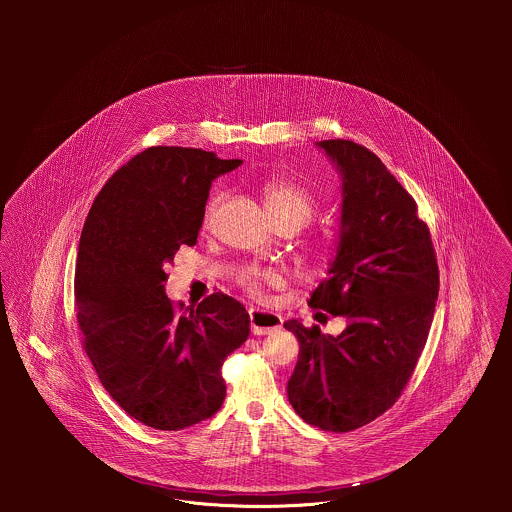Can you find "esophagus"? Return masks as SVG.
Returning <instances> with one entry per match:
<instances>
[{"mask_svg": "<svg viewBox=\"0 0 512 512\" xmlns=\"http://www.w3.org/2000/svg\"><path fill=\"white\" fill-rule=\"evenodd\" d=\"M250 327L254 335H270L278 329H282V317L270 311H250Z\"/></svg>", "mask_w": 512, "mask_h": 512, "instance_id": "34e87169", "label": "esophagus"}]
</instances>
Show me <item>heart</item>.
Masks as SVG:
<instances>
[{
    "instance_id": "obj_1",
    "label": "heart",
    "mask_w": 512,
    "mask_h": 512,
    "mask_svg": "<svg viewBox=\"0 0 512 512\" xmlns=\"http://www.w3.org/2000/svg\"><path fill=\"white\" fill-rule=\"evenodd\" d=\"M219 203V195L211 197V201L207 203L205 213H203V226H211ZM264 203H266L268 215L274 222L280 219H290L297 224V228L305 226L309 220L313 219V215L317 211L315 197L309 193V189H305L303 185L290 181V179H274V181L266 183L264 185ZM319 252H321V244L307 246L309 256H317ZM282 282H284L282 276L274 270L250 268L238 276V286L254 299H260L266 288L280 286Z\"/></svg>"
}]
</instances>
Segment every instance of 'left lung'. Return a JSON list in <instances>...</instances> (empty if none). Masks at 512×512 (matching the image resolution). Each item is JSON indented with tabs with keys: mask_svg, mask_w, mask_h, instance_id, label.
Listing matches in <instances>:
<instances>
[{
	"mask_svg": "<svg viewBox=\"0 0 512 512\" xmlns=\"http://www.w3.org/2000/svg\"><path fill=\"white\" fill-rule=\"evenodd\" d=\"M343 173L337 256L311 309L343 315L339 337L286 321L299 341L288 382L293 410L311 426L345 434L394 406L426 347L439 292L438 256L414 197L365 146L319 142Z\"/></svg>",
	"mask_w": 512,
	"mask_h": 512,
	"instance_id": "obj_1",
	"label": "left lung"
}]
</instances>
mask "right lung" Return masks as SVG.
I'll return each instance as SVG.
<instances>
[{"label": "right lung", "mask_w": 512, "mask_h": 512, "mask_svg": "<svg viewBox=\"0 0 512 512\" xmlns=\"http://www.w3.org/2000/svg\"><path fill=\"white\" fill-rule=\"evenodd\" d=\"M197 147H147L102 187L74 270L82 347L116 404L153 430L213 418L222 365L250 335L244 305L213 293L175 305L163 290L181 246H195L213 179L238 167Z\"/></svg>", "instance_id": "1"}]
</instances>
